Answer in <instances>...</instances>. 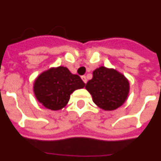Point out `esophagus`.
Returning <instances> with one entry per match:
<instances>
[{
    "label": "esophagus",
    "instance_id": "34e87169",
    "mask_svg": "<svg viewBox=\"0 0 161 161\" xmlns=\"http://www.w3.org/2000/svg\"><path fill=\"white\" fill-rule=\"evenodd\" d=\"M81 79H82V80H83V81L85 82V83H86V77L85 75H82Z\"/></svg>",
    "mask_w": 161,
    "mask_h": 161
}]
</instances>
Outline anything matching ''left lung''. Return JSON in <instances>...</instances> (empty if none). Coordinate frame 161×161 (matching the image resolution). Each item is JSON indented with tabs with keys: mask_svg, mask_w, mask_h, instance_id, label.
I'll list each match as a JSON object with an SVG mask.
<instances>
[{
	"mask_svg": "<svg viewBox=\"0 0 161 161\" xmlns=\"http://www.w3.org/2000/svg\"><path fill=\"white\" fill-rule=\"evenodd\" d=\"M86 88L98 107L112 111L123 105L129 93V81L120 73L114 69L100 67L92 73Z\"/></svg>",
	"mask_w": 161,
	"mask_h": 161,
	"instance_id": "1",
	"label": "left lung"
}]
</instances>
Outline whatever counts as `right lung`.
Instances as JSON below:
<instances>
[{
	"label": "right lung",
	"instance_id": "1",
	"mask_svg": "<svg viewBox=\"0 0 161 161\" xmlns=\"http://www.w3.org/2000/svg\"><path fill=\"white\" fill-rule=\"evenodd\" d=\"M80 77L73 75L64 67L43 72L34 83V92L44 107L56 111L69 102L70 94L76 89L85 86Z\"/></svg>",
	"mask_w": 161,
	"mask_h": 161
}]
</instances>
